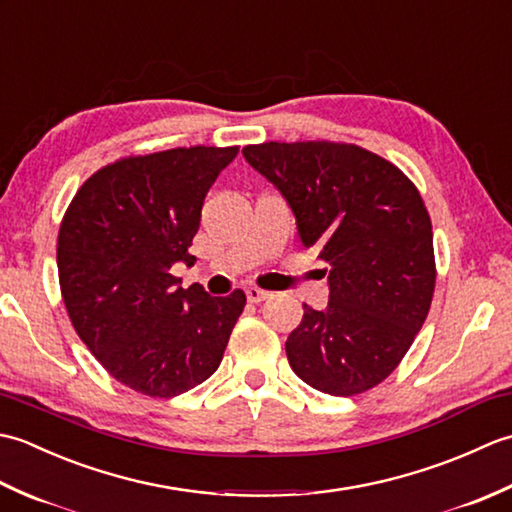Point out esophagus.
I'll return each mask as SVG.
<instances>
[{
    "label": "esophagus",
    "mask_w": 512,
    "mask_h": 512,
    "mask_svg": "<svg viewBox=\"0 0 512 512\" xmlns=\"http://www.w3.org/2000/svg\"><path fill=\"white\" fill-rule=\"evenodd\" d=\"M246 297H248V301H250V303H262V301H266V299L273 297V292H268V290H262V288L250 286V288L246 290Z\"/></svg>",
    "instance_id": "34e87169"
}]
</instances>
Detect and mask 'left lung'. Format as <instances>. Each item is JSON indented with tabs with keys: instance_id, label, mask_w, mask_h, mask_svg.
Instances as JSON below:
<instances>
[{
	"instance_id": "obj_1",
	"label": "left lung",
	"mask_w": 512,
	"mask_h": 512,
	"mask_svg": "<svg viewBox=\"0 0 512 512\" xmlns=\"http://www.w3.org/2000/svg\"><path fill=\"white\" fill-rule=\"evenodd\" d=\"M242 154L290 204L303 248L328 264V308L303 303L286 341L292 372L330 396L383 383L420 332L436 288L431 220L416 184L347 143H264Z\"/></svg>"
}]
</instances>
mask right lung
Segmentation results:
<instances>
[{
	"mask_svg": "<svg viewBox=\"0 0 512 512\" xmlns=\"http://www.w3.org/2000/svg\"><path fill=\"white\" fill-rule=\"evenodd\" d=\"M239 147H178L121 158L76 191L57 242L59 284L76 334L118 383L171 398L204 383L222 363L246 306L242 290L182 288L176 262L202 204Z\"/></svg>",
	"mask_w": 512,
	"mask_h": 512,
	"instance_id": "right-lung-1",
	"label": "right lung"
}]
</instances>
